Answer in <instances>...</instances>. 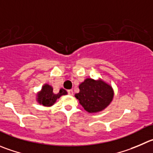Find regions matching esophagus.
Listing matches in <instances>:
<instances>
[{
  "mask_svg": "<svg viewBox=\"0 0 153 153\" xmlns=\"http://www.w3.org/2000/svg\"><path fill=\"white\" fill-rule=\"evenodd\" d=\"M68 94H70V95H73V94H74V91H73V90H68Z\"/></svg>",
  "mask_w": 153,
  "mask_h": 153,
  "instance_id": "34e87169",
  "label": "esophagus"
}]
</instances>
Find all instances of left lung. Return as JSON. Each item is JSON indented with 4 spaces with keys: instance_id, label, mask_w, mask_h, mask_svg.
Here are the masks:
<instances>
[{
    "instance_id": "obj_1",
    "label": "left lung",
    "mask_w": 153,
    "mask_h": 153,
    "mask_svg": "<svg viewBox=\"0 0 153 153\" xmlns=\"http://www.w3.org/2000/svg\"><path fill=\"white\" fill-rule=\"evenodd\" d=\"M79 92L75 94L84 110L89 113H96L107 108L112 102L114 90L110 84L101 78H86L79 85Z\"/></svg>"
}]
</instances>
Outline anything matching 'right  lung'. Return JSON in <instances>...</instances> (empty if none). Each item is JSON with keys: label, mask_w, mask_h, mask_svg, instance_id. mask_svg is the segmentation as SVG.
<instances>
[{"label": "right lung", "mask_w": 153, "mask_h": 153, "mask_svg": "<svg viewBox=\"0 0 153 153\" xmlns=\"http://www.w3.org/2000/svg\"><path fill=\"white\" fill-rule=\"evenodd\" d=\"M67 94L68 92L64 88H61L59 93L55 94L53 92V88L52 85L46 83L42 86L41 90L37 93L36 101L39 104L43 105V107H52L56 102L57 99L60 98L61 96L65 95Z\"/></svg>", "instance_id": "1"}]
</instances>
